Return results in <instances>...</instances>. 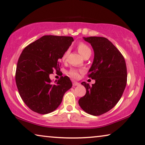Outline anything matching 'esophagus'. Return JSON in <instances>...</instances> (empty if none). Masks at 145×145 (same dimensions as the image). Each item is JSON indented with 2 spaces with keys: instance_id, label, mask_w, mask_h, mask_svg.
Returning a JSON list of instances; mask_svg holds the SVG:
<instances>
[{
  "instance_id": "1",
  "label": "esophagus",
  "mask_w": 145,
  "mask_h": 145,
  "mask_svg": "<svg viewBox=\"0 0 145 145\" xmlns=\"http://www.w3.org/2000/svg\"><path fill=\"white\" fill-rule=\"evenodd\" d=\"M79 85H80V83H79V82H73V86H79Z\"/></svg>"
}]
</instances>
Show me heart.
<instances>
[{
  "mask_svg": "<svg viewBox=\"0 0 145 145\" xmlns=\"http://www.w3.org/2000/svg\"><path fill=\"white\" fill-rule=\"evenodd\" d=\"M77 48L78 50V52H79V54L81 55L82 57H85L88 55H91V50L89 46L86 44L84 42H80L78 44ZM68 54V51H66L64 53L63 57H62V60L63 61H66V59H67ZM68 74L70 77L72 78H74V79H77L79 77V72L76 70H71L70 72H68Z\"/></svg>",
  "mask_w": 145,
  "mask_h": 145,
  "instance_id": "b5f03b06",
  "label": "heart"
}]
</instances>
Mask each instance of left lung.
I'll use <instances>...</instances> for the list:
<instances>
[{
    "label": "left lung",
    "instance_id": "8db88e82",
    "mask_svg": "<svg viewBox=\"0 0 145 145\" xmlns=\"http://www.w3.org/2000/svg\"><path fill=\"white\" fill-rule=\"evenodd\" d=\"M90 43L94 59L88 71V77L95 80L90 86L82 82L86 93L80 98L79 105L86 113L101 116L116 105L127 82L125 60L121 53L108 39L102 37H83Z\"/></svg>",
    "mask_w": 145,
    "mask_h": 145
}]
</instances>
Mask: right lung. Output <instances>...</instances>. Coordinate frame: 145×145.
<instances>
[{
	"label": "right lung",
	"instance_id": "obj_1",
	"mask_svg": "<svg viewBox=\"0 0 145 145\" xmlns=\"http://www.w3.org/2000/svg\"><path fill=\"white\" fill-rule=\"evenodd\" d=\"M73 41L72 37L44 35L23 50L15 81L23 101L32 111L46 114L56 110L72 86L68 76L52 83L50 75L60 72V59Z\"/></svg>",
	"mask_w": 145,
	"mask_h": 145
}]
</instances>
